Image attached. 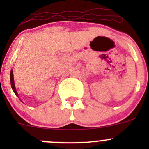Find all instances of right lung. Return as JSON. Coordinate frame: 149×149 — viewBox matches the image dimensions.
I'll return each instance as SVG.
<instances>
[{
	"instance_id": "right-lung-1",
	"label": "right lung",
	"mask_w": 149,
	"mask_h": 149,
	"mask_svg": "<svg viewBox=\"0 0 149 149\" xmlns=\"http://www.w3.org/2000/svg\"><path fill=\"white\" fill-rule=\"evenodd\" d=\"M10 82H11V86L12 88H13V92H15V95L18 97V94L16 91V88H15V83H14V78H13V70H11V72H10Z\"/></svg>"
}]
</instances>
